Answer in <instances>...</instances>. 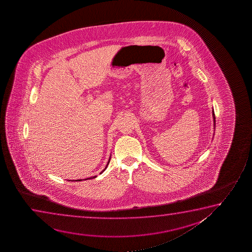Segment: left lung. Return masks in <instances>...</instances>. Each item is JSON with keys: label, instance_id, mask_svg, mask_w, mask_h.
Wrapping results in <instances>:
<instances>
[{"label": "left lung", "instance_id": "left-lung-1", "mask_svg": "<svg viewBox=\"0 0 252 252\" xmlns=\"http://www.w3.org/2000/svg\"><path fill=\"white\" fill-rule=\"evenodd\" d=\"M213 116H214V123H215V115H214V111H213Z\"/></svg>", "mask_w": 252, "mask_h": 252}]
</instances>
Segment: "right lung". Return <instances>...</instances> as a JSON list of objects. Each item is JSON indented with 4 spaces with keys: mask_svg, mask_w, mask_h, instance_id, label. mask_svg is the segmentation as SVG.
Wrapping results in <instances>:
<instances>
[{
    "mask_svg": "<svg viewBox=\"0 0 252 252\" xmlns=\"http://www.w3.org/2000/svg\"><path fill=\"white\" fill-rule=\"evenodd\" d=\"M109 162H110V159H109V161H108V162H107V166L108 165V163H109ZM107 169V167H106V168H105V169H104V170H105V169ZM103 170V171H104ZM103 171H102V172H103ZM91 178H92V177H91ZM93 178H95V176H94ZM88 179H89V178H88ZM76 181H82V180H76Z\"/></svg>",
    "mask_w": 252,
    "mask_h": 252,
    "instance_id": "1",
    "label": "right lung"
}]
</instances>
